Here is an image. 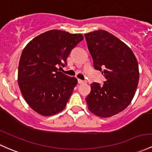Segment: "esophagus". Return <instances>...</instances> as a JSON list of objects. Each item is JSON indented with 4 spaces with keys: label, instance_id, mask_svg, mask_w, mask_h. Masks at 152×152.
<instances>
[{
    "label": "esophagus",
    "instance_id": "obj_1",
    "mask_svg": "<svg viewBox=\"0 0 152 152\" xmlns=\"http://www.w3.org/2000/svg\"><path fill=\"white\" fill-rule=\"evenodd\" d=\"M85 82H86V81H84V80L78 79V83H79V84H84V83H85Z\"/></svg>",
    "mask_w": 152,
    "mask_h": 152
}]
</instances>
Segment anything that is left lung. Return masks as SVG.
Returning <instances> with one entry per match:
<instances>
[{
  "label": "left lung",
  "instance_id": "obj_1",
  "mask_svg": "<svg viewBox=\"0 0 152 152\" xmlns=\"http://www.w3.org/2000/svg\"><path fill=\"white\" fill-rule=\"evenodd\" d=\"M95 69L102 71L104 84L94 82L86 96L88 108L102 118L118 114L129 105L139 79L138 64L128 47L104 30L84 34Z\"/></svg>",
  "mask_w": 152,
  "mask_h": 152
}]
</instances>
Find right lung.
<instances>
[{"label":"right lung","instance_id":"obj_1","mask_svg":"<svg viewBox=\"0 0 152 152\" xmlns=\"http://www.w3.org/2000/svg\"><path fill=\"white\" fill-rule=\"evenodd\" d=\"M84 37L61 30H50L31 40L21 53L18 81L27 104L39 114L50 116L66 107L77 79L64 74L71 52Z\"/></svg>","mask_w":152,"mask_h":152}]
</instances>
